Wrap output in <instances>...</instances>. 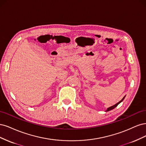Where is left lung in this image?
<instances>
[{"mask_svg":"<svg viewBox=\"0 0 146 146\" xmlns=\"http://www.w3.org/2000/svg\"><path fill=\"white\" fill-rule=\"evenodd\" d=\"M124 98H125V96L123 98V99H122V100L119 101V102H117V104H116L115 105H114V106H111V107H109V108H108V109H107V110H106L107 111H110V110H112V109H115V108L117 106V105H118L119 104V103L121 102H122V101H123V100H124Z\"/></svg>","mask_w":146,"mask_h":146,"instance_id":"obj_1","label":"left lung"}]
</instances>
